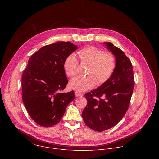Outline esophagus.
Instances as JSON below:
<instances>
[{"label":"esophagus","mask_w":159,"mask_h":159,"mask_svg":"<svg viewBox=\"0 0 159 159\" xmlns=\"http://www.w3.org/2000/svg\"><path fill=\"white\" fill-rule=\"evenodd\" d=\"M75 95L76 97H80V96H83V93L80 92H78V91H75Z\"/></svg>","instance_id":"1"}]
</instances>
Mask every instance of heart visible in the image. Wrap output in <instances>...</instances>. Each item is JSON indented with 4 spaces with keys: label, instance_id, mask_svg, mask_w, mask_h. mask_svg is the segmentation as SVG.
<instances>
[{
    "label": "heart",
    "instance_id": "heart-1",
    "mask_svg": "<svg viewBox=\"0 0 159 159\" xmlns=\"http://www.w3.org/2000/svg\"><path fill=\"white\" fill-rule=\"evenodd\" d=\"M80 60L89 64L86 76H77L69 83L71 89L78 92L92 89L96 83L102 85L111 77L116 67L113 54L93 46L85 47L78 52ZM64 69L68 77H73L78 73V60L76 56L69 54L64 62Z\"/></svg>",
    "mask_w": 159,
    "mask_h": 159
}]
</instances>
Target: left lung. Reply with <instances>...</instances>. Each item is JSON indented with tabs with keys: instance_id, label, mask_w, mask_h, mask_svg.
Listing matches in <instances>:
<instances>
[{
	"instance_id": "left-lung-1",
	"label": "left lung",
	"mask_w": 159,
	"mask_h": 159,
	"mask_svg": "<svg viewBox=\"0 0 159 159\" xmlns=\"http://www.w3.org/2000/svg\"><path fill=\"white\" fill-rule=\"evenodd\" d=\"M103 43L115 56L116 69L108 81L85 94L88 104L82 113L86 125L97 132L113 127L122 119L129 108L135 85L129 59L111 42Z\"/></svg>"
}]
</instances>
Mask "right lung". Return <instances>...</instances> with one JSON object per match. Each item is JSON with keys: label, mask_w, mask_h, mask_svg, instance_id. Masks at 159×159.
<instances>
[{"label": "right lung", "mask_w": 159, "mask_h": 159, "mask_svg": "<svg viewBox=\"0 0 159 159\" xmlns=\"http://www.w3.org/2000/svg\"><path fill=\"white\" fill-rule=\"evenodd\" d=\"M78 46L67 42L45 46L32 54L21 80L24 105L31 118L48 127L59 123L75 92L60 93L68 83L64 62Z\"/></svg>", "instance_id": "obj_1"}]
</instances>
